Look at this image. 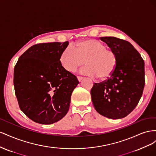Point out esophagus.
<instances>
[{
    "mask_svg": "<svg viewBox=\"0 0 156 156\" xmlns=\"http://www.w3.org/2000/svg\"><path fill=\"white\" fill-rule=\"evenodd\" d=\"M77 79H78V81L80 82V81H81V80L83 79V77L78 76V77H77Z\"/></svg>",
    "mask_w": 156,
    "mask_h": 156,
    "instance_id": "esophagus-1",
    "label": "esophagus"
}]
</instances>
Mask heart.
<instances>
[{"label": "heart", "mask_w": 156, "mask_h": 156, "mask_svg": "<svg viewBox=\"0 0 156 156\" xmlns=\"http://www.w3.org/2000/svg\"><path fill=\"white\" fill-rule=\"evenodd\" d=\"M60 63L69 72H75L85 63L87 66L81 69V73L105 80L114 72L117 57L115 51L102 42L88 39L78 42L74 48L66 47L60 55Z\"/></svg>", "instance_id": "b5f03b06"}]
</instances>
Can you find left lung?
<instances>
[{"instance_id": "left-lung-1", "label": "left lung", "mask_w": 156, "mask_h": 156, "mask_svg": "<svg viewBox=\"0 0 156 156\" xmlns=\"http://www.w3.org/2000/svg\"><path fill=\"white\" fill-rule=\"evenodd\" d=\"M100 40L115 51L117 64L105 81L94 83L92 101L96 111L111 119L128 115L137 105L144 87V62L129 41L116 37Z\"/></svg>"}]
</instances>
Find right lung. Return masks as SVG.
<instances>
[{
  "label": "right lung",
  "instance_id": "1",
  "mask_svg": "<svg viewBox=\"0 0 156 156\" xmlns=\"http://www.w3.org/2000/svg\"><path fill=\"white\" fill-rule=\"evenodd\" d=\"M68 41L32 45L14 68L13 84L21 110L41 124L59 121L69 110L71 96L79 81L60 63Z\"/></svg>",
  "mask_w": 156,
  "mask_h": 156
}]
</instances>
